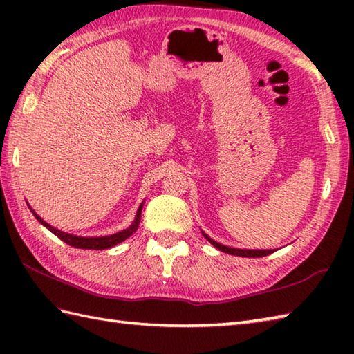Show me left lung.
<instances>
[{"mask_svg": "<svg viewBox=\"0 0 354 354\" xmlns=\"http://www.w3.org/2000/svg\"><path fill=\"white\" fill-rule=\"evenodd\" d=\"M27 205H28V204H27ZM28 208H30V212L33 213V216L36 217V219L39 221L45 228H48V230L53 232V234L61 239L62 242H65L66 245H70V246H74V248H82V250H104V248H111V246H114V245H117V243L124 242V240H126L127 237H129V236L132 234V232L135 231V228L138 227V223H140V214H141V213L137 214V219H135V223L132 225L131 228H127V230H124V231H122V232H118V234L104 236V237H79V236H73V234H68V232H65V231H61V230H57V228H55V227H51L50 223H47L44 219H41V217L35 213V209H32V207L28 205ZM205 237H207V236H205ZM207 239H208V237H207ZM208 240L213 243V246L217 248V250H219V248H223V250H225V246H222L221 243L214 242V240H212V239H208ZM221 251H222V250H221ZM223 252H225V251H223Z\"/></svg>", "mask_w": 354, "mask_h": 354, "instance_id": "obj_1", "label": "left lung"}]
</instances>
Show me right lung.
<instances>
[{
	"label": "right lung",
	"instance_id": "right-lung-1",
	"mask_svg": "<svg viewBox=\"0 0 354 354\" xmlns=\"http://www.w3.org/2000/svg\"><path fill=\"white\" fill-rule=\"evenodd\" d=\"M219 250L228 252V254H234V255H240V257H263V255L272 254L274 251H243V250H230V248H219Z\"/></svg>",
	"mask_w": 354,
	"mask_h": 354
}]
</instances>
